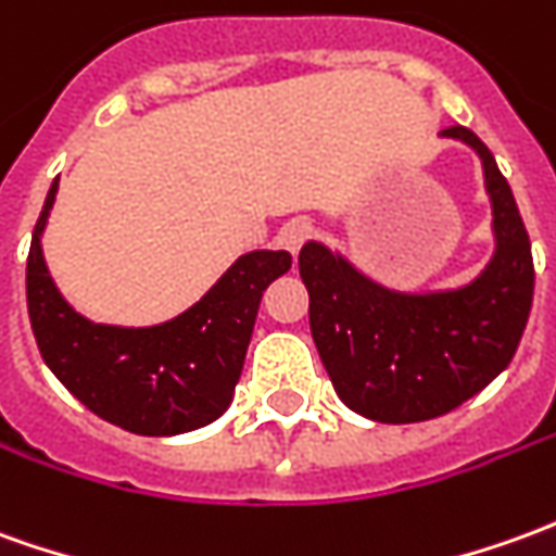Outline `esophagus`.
<instances>
[{"label": "esophagus", "instance_id": "1", "mask_svg": "<svg viewBox=\"0 0 556 556\" xmlns=\"http://www.w3.org/2000/svg\"><path fill=\"white\" fill-rule=\"evenodd\" d=\"M309 231H313V225H309V219H304V216H298V219H289V223L279 228V247L282 250H289L291 255H298V250L304 247V240L309 238Z\"/></svg>", "mask_w": 556, "mask_h": 556}]
</instances>
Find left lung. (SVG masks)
Returning <instances> with one entry per match:
<instances>
[{"label": "left lung", "instance_id": "left-lung-1", "mask_svg": "<svg viewBox=\"0 0 556 556\" xmlns=\"http://www.w3.org/2000/svg\"><path fill=\"white\" fill-rule=\"evenodd\" d=\"M479 156L494 252L452 289H391L349 255L306 240L298 255L309 291V331L337 397L382 425L452 413L506 370L533 306V252L494 153L476 131H442Z\"/></svg>", "mask_w": 556, "mask_h": 556}]
</instances>
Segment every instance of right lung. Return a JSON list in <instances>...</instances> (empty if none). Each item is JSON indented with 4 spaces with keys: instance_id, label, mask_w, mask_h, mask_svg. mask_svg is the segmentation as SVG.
Returning <instances> with one entry per match:
<instances>
[{
    "instance_id": "right-lung-1",
    "label": "right lung",
    "mask_w": 556,
    "mask_h": 556,
    "mask_svg": "<svg viewBox=\"0 0 556 556\" xmlns=\"http://www.w3.org/2000/svg\"><path fill=\"white\" fill-rule=\"evenodd\" d=\"M60 192L50 184L26 258V306L50 372L89 413L141 437H177L231 406L262 294L291 267L286 250L243 252L195 304L159 325L92 321L62 298L41 235Z\"/></svg>"
}]
</instances>
